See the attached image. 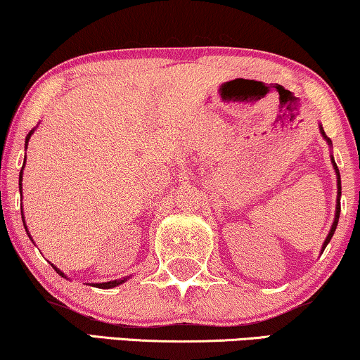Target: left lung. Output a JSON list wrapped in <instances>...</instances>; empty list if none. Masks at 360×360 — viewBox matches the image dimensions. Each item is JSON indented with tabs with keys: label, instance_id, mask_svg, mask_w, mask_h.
<instances>
[{
	"label": "left lung",
	"instance_id": "left-lung-1",
	"mask_svg": "<svg viewBox=\"0 0 360 360\" xmlns=\"http://www.w3.org/2000/svg\"><path fill=\"white\" fill-rule=\"evenodd\" d=\"M321 134H323V135H324V139H326V140H328V142L330 143V140L328 139V135H326V134H324V130H323V127H321ZM333 163H334V169H335V174H338V207H335V218H334L333 228H330L329 235H328V238H326V241H324V245H323V251H324V248H326V246H328V243L330 241V238H333V235H334V231H335V226H338V221H339V213H340V202H339V198H340V175H339V169H338V165H335L334 158H333Z\"/></svg>",
	"mask_w": 360,
	"mask_h": 360
}]
</instances>
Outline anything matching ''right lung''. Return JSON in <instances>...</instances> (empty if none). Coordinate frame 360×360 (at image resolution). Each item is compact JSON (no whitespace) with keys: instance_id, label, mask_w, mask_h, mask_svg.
<instances>
[{"instance_id":"obj_1","label":"right lung","mask_w":360,"mask_h":360,"mask_svg":"<svg viewBox=\"0 0 360 360\" xmlns=\"http://www.w3.org/2000/svg\"><path fill=\"white\" fill-rule=\"evenodd\" d=\"M32 130H34V129H32ZM32 130H31V132L30 134H27V137H26V147H27V140H30V137H31V134H32ZM22 167H25V165H22ZM22 169H21V172H20V190H21V179H22ZM22 223H25V221H22ZM26 228V226H25ZM53 268L56 269V273H59V276H63V278H66V276H64V273L63 271H59V269L58 268H56V266H53ZM125 279H127V278H124V279H117V281H109V283H99V284H96V286L97 288H102V289H109V288H114V286H119V284H122L124 281H125Z\"/></svg>"}]
</instances>
